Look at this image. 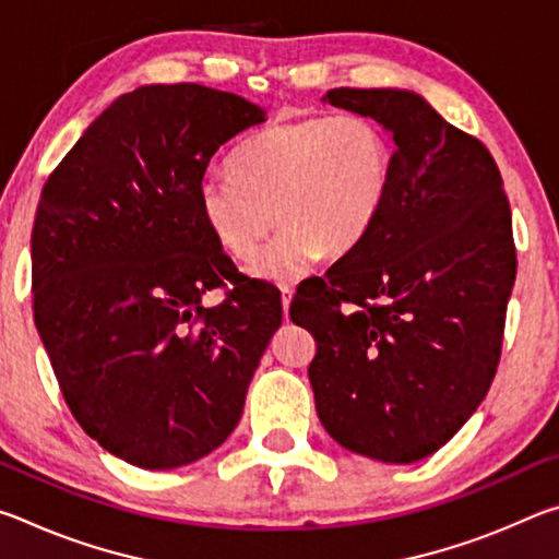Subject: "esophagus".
I'll use <instances>...</instances> for the list:
<instances>
[{
  "label": "esophagus",
  "mask_w": 559,
  "mask_h": 559,
  "mask_svg": "<svg viewBox=\"0 0 559 559\" xmlns=\"http://www.w3.org/2000/svg\"><path fill=\"white\" fill-rule=\"evenodd\" d=\"M293 293H296V288L293 286H281V306H283V318H288V306L293 300Z\"/></svg>",
  "instance_id": "obj_1"
}]
</instances>
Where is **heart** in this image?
Listing matches in <instances>:
<instances>
[{
	"label": "heart",
	"instance_id": "obj_1",
	"mask_svg": "<svg viewBox=\"0 0 559 559\" xmlns=\"http://www.w3.org/2000/svg\"><path fill=\"white\" fill-rule=\"evenodd\" d=\"M394 153L380 122L362 112L276 122L246 138L229 169L197 185L206 226L236 259L251 257L273 219L278 234L251 259L259 281H296L320 259L365 239L382 214Z\"/></svg>",
	"mask_w": 559,
	"mask_h": 559
}]
</instances>
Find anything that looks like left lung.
Here are the masks:
<instances>
[{"label": "left lung", "instance_id": "1", "mask_svg": "<svg viewBox=\"0 0 559 559\" xmlns=\"http://www.w3.org/2000/svg\"><path fill=\"white\" fill-rule=\"evenodd\" d=\"M330 106L394 140L384 210L325 278L296 296L316 409L340 447L384 463L439 451L478 409L515 283L510 204L488 147L396 88H333Z\"/></svg>", "mask_w": 559, "mask_h": 559}]
</instances>
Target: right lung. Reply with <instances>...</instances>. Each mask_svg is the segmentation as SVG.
<instances>
[{"instance_id": "right-lung-1", "label": "right lung", "mask_w": 559, "mask_h": 559, "mask_svg": "<svg viewBox=\"0 0 559 559\" xmlns=\"http://www.w3.org/2000/svg\"><path fill=\"white\" fill-rule=\"evenodd\" d=\"M236 93L140 86L93 120L46 179L32 231L34 323L81 429L147 471L222 447L281 328L197 200L210 159L266 118ZM229 280L219 307L201 296Z\"/></svg>"}]
</instances>
